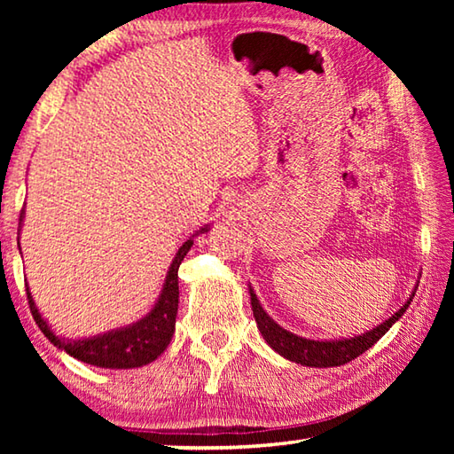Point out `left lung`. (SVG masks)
<instances>
[{"label": "left lung", "mask_w": 454, "mask_h": 454, "mask_svg": "<svg viewBox=\"0 0 454 454\" xmlns=\"http://www.w3.org/2000/svg\"><path fill=\"white\" fill-rule=\"evenodd\" d=\"M419 280L414 284L409 298H406L404 304L393 314V317L382 320L380 325L366 330L363 334L348 336V338H330V340L328 338H306V336L290 333V330L280 326L278 322H276L270 314L262 309V304H260L256 292L250 284H248V292H250V304H252V312H254L258 330L268 347H270L274 352H278L280 356L292 360V363L296 364L312 366V368H330V366H340V364L350 363V360H355L356 356L363 355L364 350L371 348L379 338L387 334L390 326H393L395 322L406 312V309H409L414 292L419 288Z\"/></svg>", "instance_id": "obj_1"}]
</instances>
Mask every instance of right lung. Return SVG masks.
Segmentation results:
<instances>
[{
    "label": "right lung",
    "instance_id": "obj_1",
    "mask_svg": "<svg viewBox=\"0 0 454 454\" xmlns=\"http://www.w3.org/2000/svg\"><path fill=\"white\" fill-rule=\"evenodd\" d=\"M24 214L26 210H21L20 230H21V222L26 218ZM208 230H210V224H204L180 246L170 268H168L164 286L160 290L158 301L153 302V306L145 317L132 322V325L107 330V333L94 334V336L59 338L51 330V325H48V320L42 317L40 309L35 306L32 290L27 288L29 310L34 314L35 325L40 326V330L45 336H48V340L53 344V347L67 352L70 356L78 358L82 363L91 364V366L116 368V371L121 368V371H126V368H140L144 364L153 363V360H156L168 348V344H170L176 330V314H178V298H180L178 268L182 264L184 256H186L188 250L192 248V244H194V238L198 234L208 232Z\"/></svg>",
    "mask_w": 454,
    "mask_h": 454
}]
</instances>
